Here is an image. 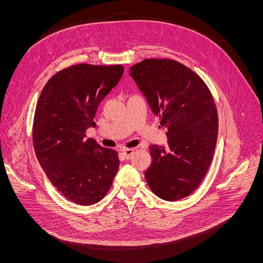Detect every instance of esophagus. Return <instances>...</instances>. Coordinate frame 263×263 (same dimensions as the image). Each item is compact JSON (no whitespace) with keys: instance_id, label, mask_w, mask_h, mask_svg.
Listing matches in <instances>:
<instances>
[{"instance_id":"1","label":"esophagus","mask_w":263,"mask_h":263,"mask_svg":"<svg viewBox=\"0 0 263 263\" xmlns=\"http://www.w3.org/2000/svg\"><path fill=\"white\" fill-rule=\"evenodd\" d=\"M134 151H135V149H134V148L124 149V150H123V155H124V157H125V158H129V157L134 154Z\"/></svg>"}]
</instances>
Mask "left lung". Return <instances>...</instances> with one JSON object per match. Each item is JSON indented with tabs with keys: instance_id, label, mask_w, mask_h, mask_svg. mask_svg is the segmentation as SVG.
<instances>
[{
	"instance_id": "left-lung-1",
	"label": "left lung",
	"mask_w": 263,
	"mask_h": 263,
	"mask_svg": "<svg viewBox=\"0 0 263 263\" xmlns=\"http://www.w3.org/2000/svg\"><path fill=\"white\" fill-rule=\"evenodd\" d=\"M129 76L168 137L165 147H149L148 185L162 200L184 198L208 173L216 147L218 116L212 94L195 72L170 59H146L130 67Z\"/></svg>"
}]
</instances>
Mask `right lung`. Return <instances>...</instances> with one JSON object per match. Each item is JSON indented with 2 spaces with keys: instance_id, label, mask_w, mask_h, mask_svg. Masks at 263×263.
Masks as SVG:
<instances>
[{
  "instance_id": "right-lung-1",
  "label": "right lung",
  "mask_w": 263,
  "mask_h": 263,
  "mask_svg": "<svg viewBox=\"0 0 263 263\" xmlns=\"http://www.w3.org/2000/svg\"><path fill=\"white\" fill-rule=\"evenodd\" d=\"M123 73L121 65L71 66L55 73L38 99L33 125L36 157L52 185L73 203H98L112 186L117 153L86 139L85 132L97 125L100 103Z\"/></svg>"
}]
</instances>
